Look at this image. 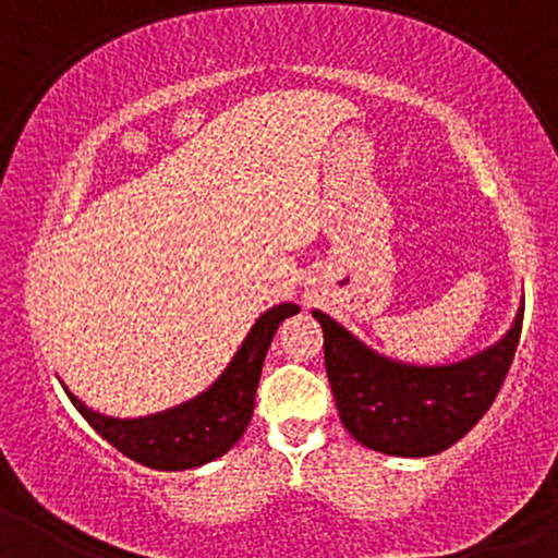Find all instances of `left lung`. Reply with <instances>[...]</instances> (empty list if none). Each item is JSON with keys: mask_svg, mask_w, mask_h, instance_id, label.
Listing matches in <instances>:
<instances>
[{"mask_svg": "<svg viewBox=\"0 0 558 558\" xmlns=\"http://www.w3.org/2000/svg\"><path fill=\"white\" fill-rule=\"evenodd\" d=\"M524 299L511 328L488 349L446 364L380 354L325 312V369L351 438L388 457H433L464 438L490 409L520 343Z\"/></svg>", "mask_w": 558, "mask_h": 558, "instance_id": "obj_1", "label": "left lung"}]
</instances>
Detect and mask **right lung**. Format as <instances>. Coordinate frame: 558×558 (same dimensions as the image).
Wrapping results in <instances>:
<instances>
[{
    "mask_svg": "<svg viewBox=\"0 0 558 558\" xmlns=\"http://www.w3.org/2000/svg\"><path fill=\"white\" fill-rule=\"evenodd\" d=\"M299 312L301 306L293 301L262 312L213 386L165 412L146 417H110L94 412L65 383H60L81 417L128 459L162 472L194 470L220 459L246 433L254 414V390L259 386L262 364L275 330L286 317Z\"/></svg>",
    "mask_w": 558,
    "mask_h": 558,
    "instance_id": "add662e5",
    "label": "right lung"
}]
</instances>
